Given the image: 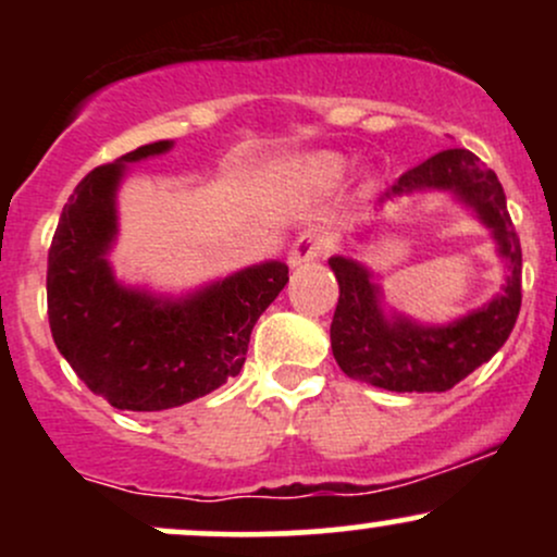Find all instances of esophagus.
I'll return each instance as SVG.
<instances>
[{
  "instance_id": "esophagus-1",
  "label": "esophagus",
  "mask_w": 557,
  "mask_h": 557,
  "mask_svg": "<svg viewBox=\"0 0 557 557\" xmlns=\"http://www.w3.org/2000/svg\"><path fill=\"white\" fill-rule=\"evenodd\" d=\"M327 251V238L322 233H304L298 235V240L293 243V248L287 251V264L300 267L317 261L322 253Z\"/></svg>"
}]
</instances>
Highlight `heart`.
<instances>
[{
	"label": "heart",
	"mask_w": 557,
	"mask_h": 557,
	"mask_svg": "<svg viewBox=\"0 0 557 557\" xmlns=\"http://www.w3.org/2000/svg\"><path fill=\"white\" fill-rule=\"evenodd\" d=\"M345 162L343 154L335 151H311V154L296 157L285 164V177L304 190H327L343 177Z\"/></svg>",
	"instance_id": "obj_1"
}]
</instances>
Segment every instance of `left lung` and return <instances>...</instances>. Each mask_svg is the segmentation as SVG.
<instances>
[{
    "label": "left lung",
    "mask_w": 557,
    "mask_h": 557,
    "mask_svg": "<svg viewBox=\"0 0 557 557\" xmlns=\"http://www.w3.org/2000/svg\"><path fill=\"white\" fill-rule=\"evenodd\" d=\"M424 190L450 194L490 230L505 283L497 296L469 314L424 324L387 309L380 274L359 259L330 257L327 264L341 285L330 327L332 356L348 376L393 393H445L458 385L503 348L521 309V243L495 172L466 149L440 151L408 170L380 198V207Z\"/></svg>",
    "instance_id": "left-lung-1"
}]
</instances>
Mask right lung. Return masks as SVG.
Instances as JSON below:
<instances>
[{
  "mask_svg": "<svg viewBox=\"0 0 557 557\" xmlns=\"http://www.w3.org/2000/svg\"><path fill=\"white\" fill-rule=\"evenodd\" d=\"M175 140L138 146L78 183L49 248L47 309L57 350L91 393L120 411H164L203 398L246 363L257 319L287 283L270 259L170 296L117 280V190L131 164Z\"/></svg>",
  "mask_w": 557,
  "mask_h": 557,
  "instance_id": "right-lung-1",
  "label": "right lung"
}]
</instances>
